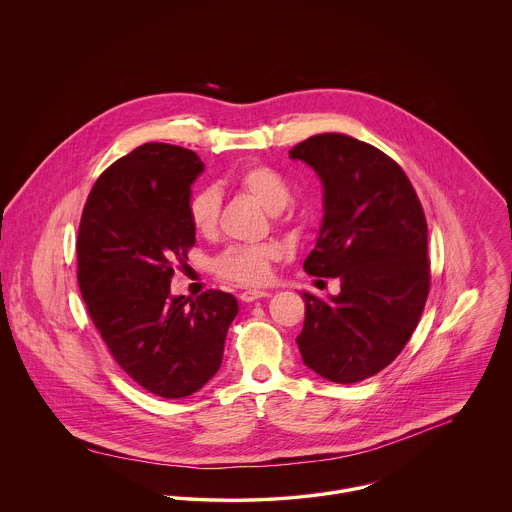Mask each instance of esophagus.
Segmentation results:
<instances>
[{
    "label": "esophagus",
    "instance_id": "34e87169",
    "mask_svg": "<svg viewBox=\"0 0 512 512\" xmlns=\"http://www.w3.org/2000/svg\"><path fill=\"white\" fill-rule=\"evenodd\" d=\"M238 297H240L244 303H250V301L262 299V297H270V292H266V290H244V292L238 293Z\"/></svg>",
    "mask_w": 512,
    "mask_h": 512
}]
</instances>
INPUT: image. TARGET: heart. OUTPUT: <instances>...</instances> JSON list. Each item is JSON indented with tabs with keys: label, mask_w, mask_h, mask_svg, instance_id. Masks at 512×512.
<instances>
[{
	"label": "heart",
	"mask_w": 512,
	"mask_h": 512,
	"mask_svg": "<svg viewBox=\"0 0 512 512\" xmlns=\"http://www.w3.org/2000/svg\"><path fill=\"white\" fill-rule=\"evenodd\" d=\"M230 183L256 199L266 211L272 213L278 226L292 222V211L286 207L292 199V187L286 177L266 165L250 163L232 173ZM220 215V197L215 189H199L187 201V219L193 230L201 236H211L217 230ZM280 258L276 244H248L230 246L213 258V274L236 286H260L270 278L272 264Z\"/></svg>",
	"instance_id": "1"
}]
</instances>
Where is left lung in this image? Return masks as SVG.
<instances>
[{
	"label": "left lung",
	"instance_id": "left-lung-1",
	"mask_svg": "<svg viewBox=\"0 0 512 512\" xmlns=\"http://www.w3.org/2000/svg\"><path fill=\"white\" fill-rule=\"evenodd\" d=\"M325 187V217L303 270L339 278L341 293L303 292L295 343L303 363L337 384L361 382L406 347L430 293L428 222L404 169L378 147L319 134L290 149Z\"/></svg>",
	"mask_w": 512,
	"mask_h": 512
}]
</instances>
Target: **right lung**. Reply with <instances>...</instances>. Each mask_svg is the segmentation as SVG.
<instances>
[{"label":"right lung","instance_id":"right-lung-1","mask_svg":"<svg viewBox=\"0 0 512 512\" xmlns=\"http://www.w3.org/2000/svg\"><path fill=\"white\" fill-rule=\"evenodd\" d=\"M203 161L185 147L149 142L114 161L94 183L76 238V280L86 311L120 368L147 392L185 398L220 368L238 303L207 290L171 297L195 246L187 219Z\"/></svg>","mask_w":512,"mask_h":512}]
</instances>
